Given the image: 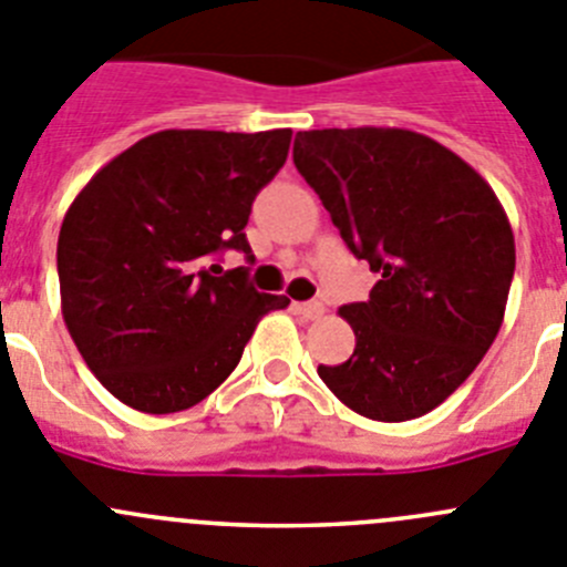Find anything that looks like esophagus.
Here are the masks:
<instances>
[{"mask_svg":"<svg viewBox=\"0 0 567 567\" xmlns=\"http://www.w3.org/2000/svg\"><path fill=\"white\" fill-rule=\"evenodd\" d=\"M295 311H298V315H303L306 320H318V318H323L326 306L320 303V300H306V303H295Z\"/></svg>","mask_w":567,"mask_h":567,"instance_id":"esophagus-1","label":"esophagus"}]
</instances>
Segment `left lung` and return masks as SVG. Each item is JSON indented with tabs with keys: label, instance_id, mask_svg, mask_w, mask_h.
Wrapping results in <instances>:
<instances>
[{
	"label": "left lung",
	"instance_id": "left-lung-1",
	"mask_svg": "<svg viewBox=\"0 0 567 567\" xmlns=\"http://www.w3.org/2000/svg\"><path fill=\"white\" fill-rule=\"evenodd\" d=\"M292 157L348 249L379 272L365 303L340 309L354 354L320 365V379L373 422L430 413L501 331L514 275L506 210L458 154L408 128L298 132Z\"/></svg>",
	"mask_w": 567,
	"mask_h": 567
}]
</instances>
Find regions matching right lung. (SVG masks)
Instances as JSON below:
<instances>
[{
	"instance_id": "obj_1",
	"label": "right lung",
	"mask_w": 567,
	"mask_h": 567,
	"mask_svg": "<svg viewBox=\"0 0 567 567\" xmlns=\"http://www.w3.org/2000/svg\"><path fill=\"white\" fill-rule=\"evenodd\" d=\"M292 128L241 134L165 128L103 165L59 233L61 315L97 382L140 413L199 404L238 365L284 295L221 272L252 199L287 163Z\"/></svg>"
}]
</instances>
